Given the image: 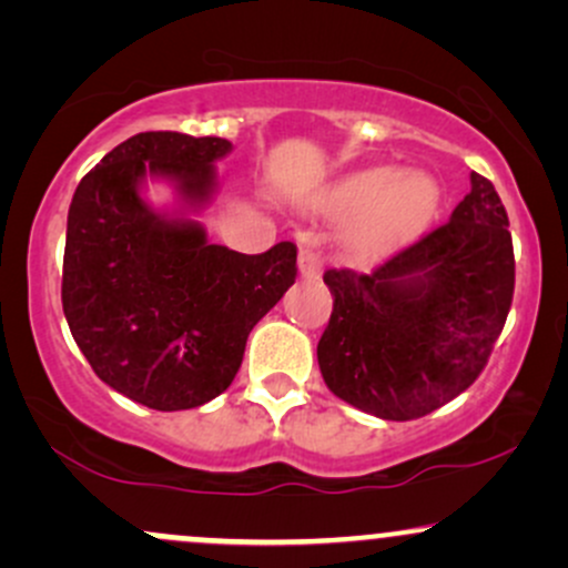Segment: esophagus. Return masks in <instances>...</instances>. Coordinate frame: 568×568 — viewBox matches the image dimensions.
<instances>
[{
    "label": "esophagus",
    "instance_id": "esophagus-1",
    "mask_svg": "<svg viewBox=\"0 0 568 568\" xmlns=\"http://www.w3.org/2000/svg\"><path fill=\"white\" fill-rule=\"evenodd\" d=\"M298 277L306 280V283L321 277V258H317L312 251L298 253Z\"/></svg>",
    "mask_w": 568,
    "mask_h": 568
}]
</instances>
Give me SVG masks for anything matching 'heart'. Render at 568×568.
<instances>
[{"label":"heart","instance_id":"b5f03b06","mask_svg":"<svg viewBox=\"0 0 568 568\" xmlns=\"http://www.w3.org/2000/svg\"><path fill=\"white\" fill-rule=\"evenodd\" d=\"M438 181L389 165L347 173L325 194V207L347 219L338 247L349 262H374L419 237L438 211Z\"/></svg>","mask_w":568,"mask_h":568}]
</instances>
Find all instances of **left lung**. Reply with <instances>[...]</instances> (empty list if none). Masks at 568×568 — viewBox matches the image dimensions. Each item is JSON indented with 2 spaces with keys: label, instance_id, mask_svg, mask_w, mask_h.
Listing matches in <instances>:
<instances>
[{
  "label": "left lung",
  "instance_id": "obj_1",
  "mask_svg": "<svg viewBox=\"0 0 568 568\" xmlns=\"http://www.w3.org/2000/svg\"><path fill=\"white\" fill-rule=\"evenodd\" d=\"M505 205L488 179L446 224L397 251L368 275H323L334 312L317 344L328 389L389 422L433 414L484 371L515 288Z\"/></svg>",
  "mask_w": 568,
  "mask_h": 568
}]
</instances>
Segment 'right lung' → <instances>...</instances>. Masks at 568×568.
I'll return each mask as SVG.
<instances>
[{
    "label": "right lung",
    "instance_id": "1",
    "mask_svg": "<svg viewBox=\"0 0 568 568\" xmlns=\"http://www.w3.org/2000/svg\"><path fill=\"white\" fill-rule=\"evenodd\" d=\"M216 135L139 133L77 186L63 253V315L98 379L154 410H184L224 393L247 334L296 280V245L258 256L207 243L197 213L219 189ZM165 180L176 205L142 197Z\"/></svg>",
    "mask_w": 568,
    "mask_h": 568
}]
</instances>
